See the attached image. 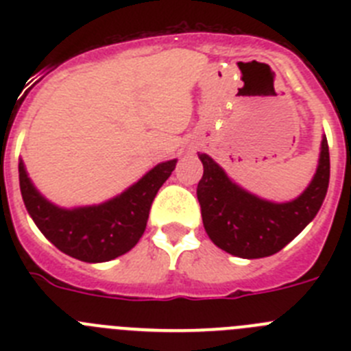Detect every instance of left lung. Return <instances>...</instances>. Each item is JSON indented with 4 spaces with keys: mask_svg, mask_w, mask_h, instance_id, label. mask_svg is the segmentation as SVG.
<instances>
[{
    "mask_svg": "<svg viewBox=\"0 0 351 351\" xmlns=\"http://www.w3.org/2000/svg\"><path fill=\"white\" fill-rule=\"evenodd\" d=\"M204 176L197 197L206 232L214 244L241 258H263L283 250L320 210L330 178L327 138L308 190L287 204H272L247 193L226 178L207 154H198Z\"/></svg>",
    "mask_w": 351,
    "mask_h": 351,
    "instance_id": "1",
    "label": "left lung"
}]
</instances>
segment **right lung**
<instances>
[{"instance_id":"obj_1","label":"right lung","mask_w":351,"mask_h":351,"mask_svg":"<svg viewBox=\"0 0 351 351\" xmlns=\"http://www.w3.org/2000/svg\"><path fill=\"white\" fill-rule=\"evenodd\" d=\"M176 163L178 160L160 163L137 184L108 202L71 210L52 206L35 190L23 161L19 163V182L24 206L40 232L66 255L98 263L125 255L138 243L154 197L170 178Z\"/></svg>"}]
</instances>
